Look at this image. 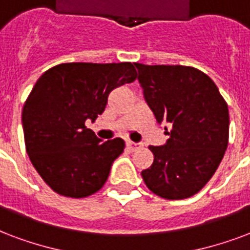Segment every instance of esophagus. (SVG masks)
Returning <instances> with one entry per match:
<instances>
[{
	"mask_svg": "<svg viewBox=\"0 0 250 250\" xmlns=\"http://www.w3.org/2000/svg\"><path fill=\"white\" fill-rule=\"evenodd\" d=\"M126 145L130 150H137L141 147V144H136V142H133V141H127Z\"/></svg>",
	"mask_w": 250,
	"mask_h": 250,
	"instance_id": "esophagus-1",
	"label": "esophagus"
}]
</instances>
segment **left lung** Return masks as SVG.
I'll return each instance as SVG.
<instances>
[{
    "label": "left lung",
    "instance_id": "left-lung-1",
    "mask_svg": "<svg viewBox=\"0 0 250 250\" xmlns=\"http://www.w3.org/2000/svg\"><path fill=\"white\" fill-rule=\"evenodd\" d=\"M144 96L159 124H171L163 146H149L154 162L141 172L153 194L181 200L198 194L224 157L229 112L212 79L187 65L134 63Z\"/></svg>",
    "mask_w": 250,
    "mask_h": 250
}]
</instances>
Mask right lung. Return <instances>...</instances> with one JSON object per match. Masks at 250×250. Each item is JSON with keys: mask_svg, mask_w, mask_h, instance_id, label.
Returning <instances> with one entry per match:
<instances>
[{"mask_svg": "<svg viewBox=\"0 0 250 250\" xmlns=\"http://www.w3.org/2000/svg\"><path fill=\"white\" fill-rule=\"evenodd\" d=\"M136 79L130 62L62 63L35 83L22 110L26 151L56 194L87 198L105 185L125 142H103L85 121L104 112L110 91Z\"/></svg>", "mask_w": 250, "mask_h": 250, "instance_id": "1", "label": "right lung"}]
</instances>
